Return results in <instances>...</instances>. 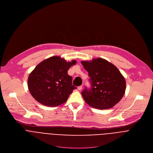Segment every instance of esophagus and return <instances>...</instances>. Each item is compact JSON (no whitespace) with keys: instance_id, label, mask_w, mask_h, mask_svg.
I'll list each match as a JSON object with an SVG mask.
<instances>
[{"instance_id":"34e87169","label":"esophagus","mask_w":153,"mask_h":153,"mask_svg":"<svg viewBox=\"0 0 153 153\" xmlns=\"http://www.w3.org/2000/svg\"><path fill=\"white\" fill-rule=\"evenodd\" d=\"M82 88V85H80V86L78 87V89L79 90H81Z\"/></svg>"}]
</instances>
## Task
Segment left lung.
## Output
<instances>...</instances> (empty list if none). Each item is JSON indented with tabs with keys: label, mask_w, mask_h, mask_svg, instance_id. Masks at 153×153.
I'll return each mask as SVG.
<instances>
[{
	"label": "left lung",
	"mask_w": 153,
	"mask_h": 153,
	"mask_svg": "<svg viewBox=\"0 0 153 153\" xmlns=\"http://www.w3.org/2000/svg\"><path fill=\"white\" fill-rule=\"evenodd\" d=\"M88 72L91 88H85L81 93L85 102L99 109H109L123 97L126 84L124 76L118 68L102 58L91 61H82Z\"/></svg>",
	"instance_id": "obj_1"
}]
</instances>
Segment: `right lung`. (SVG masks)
Instances as JSON below:
<instances>
[{
  "label": "right lung",
  "mask_w": 153,
  "mask_h": 153,
  "mask_svg": "<svg viewBox=\"0 0 153 153\" xmlns=\"http://www.w3.org/2000/svg\"><path fill=\"white\" fill-rule=\"evenodd\" d=\"M75 60L67 62L59 56L47 59L38 64L30 74L27 85L33 97L47 106H57L67 101L76 87L68 74Z\"/></svg>",
  "instance_id": "add662e5"
}]
</instances>
